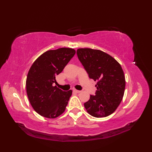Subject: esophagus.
<instances>
[{"label":"esophagus","instance_id":"obj_1","mask_svg":"<svg viewBox=\"0 0 152 152\" xmlns=\"http://www.w3.org/2000/svg\"><path fill=\"white\" fill-rule=\"evenodd\" d=\"M74 92H76V93H79L81 92V91H79V90H76V89H74Z\"/></svg>","mask_w":152,"mask_h":152}]
</instances>
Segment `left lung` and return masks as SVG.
Here are the masks:
<instances>
[{
    "label": "left lung",
    "instance_id": "left-lung-1",
    "mask_svg": "<svg viewBox=\"0 0 152 152\" xmlns=\"http://www.w3.org/2000/svg\"><path fill=\"white\" fill-rule=\"evenodd\" d=\"M77 56L89 78L97 81L95 95L84 103L87 112L95 118L112 114L122 101L125 79L120 64L110 55L99 50L80 48Z\"/></svg>",
    "mask_w": 152,
    "mask_h": 152
}]
</instances>
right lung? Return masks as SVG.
<instances>
[{
	"instance_id": "right-lung-1",
	"label": "right lung",
	"mask_w": 152,
	"mask_h": 152,
	"mask_svg": "<svg viewBox=\"0 0 152 152\" xmlns=\"http://www.w3.org/2000/svg\"><path fill=\"white\" fill-rule=\"evenodd\" d=\"M75 53L67 48L47 51L30 68L26 80L27 96L34 110L43 117L56 118L65 110L72 90L63 91L53 84Z\"/></svg>"
}]
</instances>
